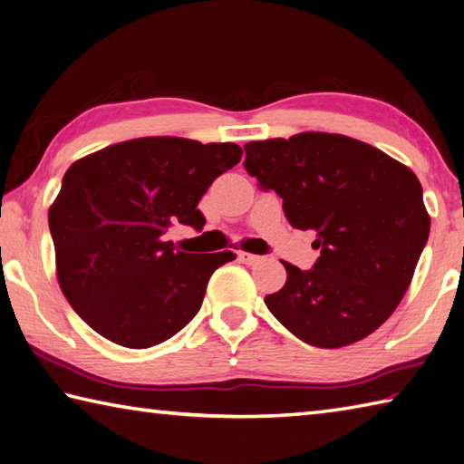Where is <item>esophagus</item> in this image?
<instances>
[{"label": "esophagus", "instance_id": "1", "mask_svg": "<svg viewBox=\"0 0 464 464\" xmlns=\"http://www.w3.org/2000/svg\"><path fill=\"white\" fill-rule=\"evenodd\" d=\"M237 257H239L241 264H246V266H256V264H259V261H261V257H259V256H256V254H247V251H239Z\"/></svg>", "mask_w": 464, "mask_h": 464}]
</instances>
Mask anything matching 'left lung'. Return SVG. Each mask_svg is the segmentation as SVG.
<instances>
[{"label":"left lung","mask_w":464,"mask_h":464,"mask_svg":"<svg viewBox=\"0 0 464 464\" xmlns=\"http://www.w3.org/2000/svg\"><path fill=\"white\" fill-rule=\"evenodd\" d=\"M246 170L274 190L288 223L313 231L320 256L292 264L266 296L288 331L313 347L339 349L377 331L406 294L430 233L416 174L363 141L304 131L249 141Z\"/></svg>","instance_id":"1"}]
</instances>
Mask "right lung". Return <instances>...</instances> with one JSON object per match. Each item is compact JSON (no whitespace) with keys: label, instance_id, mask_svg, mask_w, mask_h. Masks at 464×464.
<instances>
[{"label":"right lung","instance_id":"obj_1","mask_svg":"<svg viewBox=\"0 0 464 464\" xmlns=\"http://www.w3.org/2000/svg\"><path fill=\"white\" fill-rule=\"evenodd\" d=\"M241 154L237 144L140 138L66 170L48 225L58 284L92 331L148 349L197 316L208 277L235 256L176 251L164 233L176 223L203 231L198 200Z\"/></svg>","mask_w":464,"mask_h":464}]
</instances>
